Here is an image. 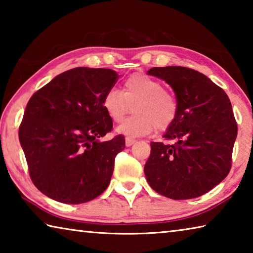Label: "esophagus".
Wrapping results in <instances>:
<instances>
[{"instance_id": "obj_1", "label": "esophagus", "mask_w": 253, "mask_h": 253, "mask_svg": "<svg viewBox=\"0 0 253 253\" xmlns=\"http://www.w3.org/2000/svg\"><path fill=\"white\" fill-rule=\"evenodd\" d=\"M135 142H136V139L130 138V137H126V139H125V143H126V146H127V147L131 146V145L134 144Z\"/></svg>"}]
</instances>
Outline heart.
Segmentation results:
<instances>
[{"instance_id":"b5f03b06","label":"heart","mask_w":253,"mask_h":253,"mask_svg":"<svg viewBox=\"0 0 253 253\" xmlns=\"http://www.w3.org/2000/svg\"><path fill=\"white\" fill-rule=\"evenodd\" d=\"M135 105L134 116L116 128L127 137L147 135L154 129L166 130L177 117L178 102L162 81L145 74H134L124 83V90L109 89L102 100L106 113L115 123L122 122Z\"/></svg>"}]
</instances>
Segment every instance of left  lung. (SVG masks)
I'll return each mask as SVG.
<instances>
[{
    "instance_id": "left-lung-1",
    "label": "left lung",
    "mask_w": 253,
    "mask_h": 253,
    "mask_svg": "<svg viewBox=\"0 0 253 253\" xmlns=\"http://www.w3.org/2000/svg\"><path fill=\"white\" fill-rule=\"evenodd\" d=\"M148 75L166 81L178 113L164 134L176 143H151L144 172L154 191L173 200L194 199L211 191L231 169L238 126L223 89L185 67H155Z\"/></svg>"
}]
</instances>
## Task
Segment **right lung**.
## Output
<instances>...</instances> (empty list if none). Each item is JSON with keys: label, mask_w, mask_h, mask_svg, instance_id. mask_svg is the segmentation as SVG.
Returning a JSON list of instances; mask_svg holds the SVG:
<instances>
[{"label": "right lung", "mask_w": 253, "mask_h": 253, "mask_svg": "<svg viewBox=\"0 0 253 253\" xmlns=\"http://www.w3.org/2000/svg\"><path fill=\"white\" fill-rule=\"evenodd\" d=\"M116 71L79 67L39 89L25 108L19 139L36 187L67 204L89 202L109 185L115 157L125 148L102 106L118 80Z\"/></svg>", "instance_id": "1"}]
</instances>
